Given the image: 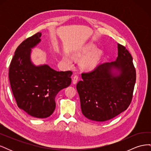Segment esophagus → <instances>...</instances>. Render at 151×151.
<instances>
[{"label": "esophagus", "instance_id": "34e87169", "mask_svg": "<svg viewBox=\"0 0 151 151\" xmlns=\"http://www.w3.org/2000/svg\"><path fill=\"white\" fill-rule=\"evenodd\" d=\"M79 79V77L77 76H74L72 78V82H73V84H76L77 83V81Z\"/></svg>", "mask_w": 151, "mask_h": 151}]
</instances>
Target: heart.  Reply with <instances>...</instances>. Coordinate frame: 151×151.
<instances>
[{"label": "heart", "mask_w": 151, "mask_h": 151, "mask_svg": "<svg viewBox=\"0 0 151 151\" xmlns=\"http://www.w3.org/2000/svg\"><path fill=\"white\" fill-rule=\"evenodd\" d=\"M96 50V47L93 44H89L85 48L83 53H82V56L88 57L91 55L84 62V66L85 67L93 68L97 65L100 56H101V53Z\"/></svg>", "instance_id": "b5f03b06"}]
</instances>
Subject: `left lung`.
<instances>
[{"label": "left lung", "instance_id": "8db88e82", "mask_svg": "<svg viewBox=\"0 0 151 151\" xmlns=\"http://www.w3.org/2000/svg\"><path fill=\"white\" fill-rule=\"evenodd\" d=\"M76 88L81 111L88 119L105 122L124 111L130 105L136 81L133 59L118 44L115 61L104 63L92 72L83 73Z\"/></svg>", "mask_w": 151, "mask_h": 151}]
</instances>
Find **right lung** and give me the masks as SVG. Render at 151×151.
I'll return each instance as SVG.
<instances>
[{
  "label": "right lung",
  "mask_w": 151,
  "mask_h": 151,
  "mask_svg": "<svg viewBox=\"0 0 151 151\" xmlns=\"http://www.w3.org/2000/svg\"><path fill=\"white\" fill-rule=\"evenodd\" d=\"M37 33L23 41L11 62L9 78L17 106L31 116H50L55 109L57 93L71 83V71H56L47 64L36 66L31 60V48L41 42Z\"/></svg>",
  "instance_id": "1"
}]
</instances>
